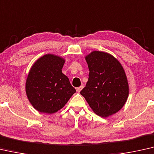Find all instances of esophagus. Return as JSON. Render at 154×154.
<instances>
[{"label":"esophagus","instance_id":"34e87169","mask_svg":"<svg viewBox=\"0 0 154 154\" xmlns=\"http://www.w3.org/2000/svg\"><path fill=\"white\" fill-rule=\"evenodd\" d=\"M83 88H84V86H81L77 87V88H76V91H77V93H79V92L82 91V89Z\"/></svg>","mask_w":154,"mask_h":154}]
</instances>
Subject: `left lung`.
<instances>
[{
  "mask_svg": "<svg viewBox=\"0 0 154 154\" xmlns=\"http://www.w3.org/2000/svg\"><path fill=\"white\" fill-rule=\"evenodd\" d=\"M85 59L90 72L80 93L97 116L106 118L116 113L125 104L129 93L125 69L108 52L94 50Z\"/></svg>",
  "mask_w": 154,
  "mask_h": 154,
  "instance_id": "1",
  "label": "left lung"
}]
</instances>
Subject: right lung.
Instances as JSON below:
<instances>
[{
  "label": "right lung",
  "instance_id": "right-lung-1",
  "mask_svg": "<svg viewBox=\"0 0 154 154\" xmlns=\"http://www.w3.org/2000/svg\"><path fill=\"white\" fill-rule=\"evenodd\" d=\"M65 59L46 54L33 63L26 82L29 102L36 111L52 114L65 106L76 91L62 72Z\"/></svg>",
  "mask_w": 154,
  "mask_h": 154
}]
</instances>
